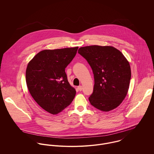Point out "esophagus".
Returning <instances> with one entry per match:
<instances>
[{
  "instance_id": "obj_1",
  "label": "esophagus",
  "mask_w": 154,
  "mask_h": 154,
  "mask_svg": "<svg viewBox=\"0 0 154 154\" xmlns=\"http://www.w3.org/2000/svg\"><path fill=\"white\" fill-rule=\"evenodd\" d=\"M78 90L79 91H81L82 90V89H83V88H82V87L81 86V85H80V86H79V87H78Z\"/></svg>"
}]
</instances>
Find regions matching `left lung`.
Here are the masks:
<instances>
[{
	"mask_svg": "<svg viewBox=\"0 0 154 154\" xmlns=\"http://www.w3.org/2000/svg\"><path fill=\"white\" fill-rule=\"evenodd\" d=\"M78 53L87 60L94 74V90L89 97L91 104L106 112L117 107L129 88L131 70L128 60L112 46L82 47Z\"/></svg>",
	"mask_w": 154,
	"mask_h": 154,
	"instance_id": "8db88e82",
	"label": "left lung"
}]
</instances>
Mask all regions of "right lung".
<instances>
[{"label": "right lung", "mask_w": 154, "mask_h": 154, "mask_svg": "<svg viewBox=\"0 0 154 154\" xmlns=\"http://www.w3.org/2000/svg\"><path fill=\"white\" fill-rule=\"evenodd\" d=\"M78 47L44 50L28 63L26 85L34 100L44 110L56 114L69 106L76 90L69 83L65 68L75 56Z\"/></svg>", "instance_id": "right-lung-1"}]
</instances>
